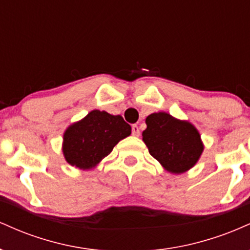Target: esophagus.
Wrapping results in <instances>:
<instances>
[{
  "mask_svg": "<svg viewBox=\"0 0 250 250\" xmlns=\"http://www.w3.org/2000/svg\"><path fill=\"white\" fill-rule=\"evenodd\" d=\"M131 133H133L134 136H140V128L137 127L136 125H133V127H131Z\"/></svg>",
  "mask_w": 250,
  "mask_h": 250,
  "instance_id": "34e87169",
  "label": "esophagus"
}]
</instances>
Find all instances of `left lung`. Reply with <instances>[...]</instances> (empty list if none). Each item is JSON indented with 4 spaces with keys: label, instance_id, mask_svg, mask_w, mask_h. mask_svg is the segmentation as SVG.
<instances>
[{
    "label": "left lung",
    "instance_id": "8db88e82",
    "mask_svg": "<svg viewBox=\"0 0 250 250\" xmlns=\"http://www.w3.org/2000/svg\"><path fill=\"white\" fill-rule=\"evenodd\" d=\"M142 140L149 154L170 174H183L196 165L205 145L196 127L166 111L153 113L146 119Z\"/></svg>",
    "mask_w": 250,
    "mask_h": 250
}]
</instances>
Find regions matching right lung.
<instances>
[{
  "label": "right lung",
  "mask_w": 250,
  "mask_h": 250,
  "mask_svg": "<svg viewBox=\"0 0 250 250\" xmlns=\"http://www.w3.org/2000/svg\"><path fill=\"white\" fill-rule=\"evenodd\" d=\"M131 134V127L121 115L94 109L63 133L62 153L65 161L81 170L96 168L121 140Z\"/></svg>",
  "instance_id": "add662e5"
}]
</instances>
